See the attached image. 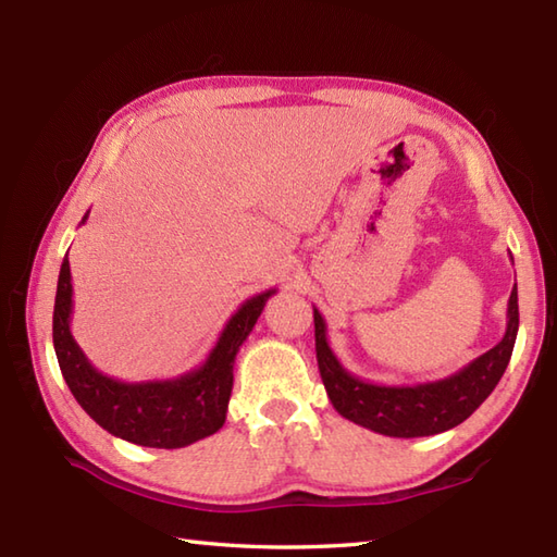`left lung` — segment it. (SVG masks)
Here are the masks:
<instances>
[{"label": "left lung", "mask_w": 557, "mask_h": 557, "mask_svg": "<svg viewBox=\"0 0 557 557\" xmlns=\"http://www.w3.org/2000/svg\"><path fill=\"white\" fill-rule=\"evenodd\" d=\"M313 323L318 371H321L330 401L342 417L389 437L435 435L469 419L503 377L519 330L517 285L507 301V327L498 345L467 363L461 371L431 383L375 385L361 381L351 375L330 349L325 321L318 309H313Z\"/></svg>", "instance_id": "1"}]
</instances>
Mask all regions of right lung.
Here are the masks:
<instances>
[{"label": "right lung", "instance_id": "obj_1", "mask_svg": "<svg viewBox=\"0 0 557 557\" xmlns=\"http://www.w3.org/2000/svg\"><path fill=\"white\" fill-rule=\"evenodd\" d=\"M88 220V212L81 224ZM277 289L246 299L218 337L203 366L170 381L124 383L100 373L71 335L74 287L69 258L59 270L52 339L59 369L83 411L104 431L134 445L176 449L222 429L234 383V359L265 301Z\"/></svg>", "mask_w": 557, "mask_h": 557}]
</instances>
